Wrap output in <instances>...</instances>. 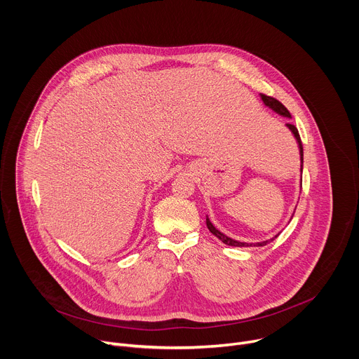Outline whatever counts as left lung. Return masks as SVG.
Listing matches in <instances>:
<instances>
[{
	"mask_svg": "<svg viewBox=\"0 0 359 359\" xmlns=\"http://www.w3.org/2000/svg\"><path fill=\"white\" fill-rule=\"evenodd\" d=\"M262 99H263V102L264 104L267 105V107H270L273 111H276L277 114H280V115H283V116H287V118H291V115H290V112H288V109L281 104L280 100H277L276 97H273V96H269V95H264V93H262ZM287 126L290 128V130L294 133V136H295V139H297V142H298V146H299V155H301V163H302V161H304V153H302V143H301V137H299V133H298V129L294 126V125H291V123H287ZM302 166V165H301ZM302 169V168H301ZM206 224H208V227H209V230L219 238V240H222L224 244H227V245H233V247H252V244H248V243H240V241H236V240H233V238H230V237H227L226 234H223V233H220L213 224H212V222L209 220V217H206ZM277 237V236H276ZM274 237V238H276ZM274 238H271L270 241H273ZM269 241H263V243H257V244H254L255 247H262V245H266Z\"/></svg>",
	"mask_w": 359,
	"mask_h": 359,
	"instance_id": "left-lung-1",
	"label": "left lung"
}]
</instances>
